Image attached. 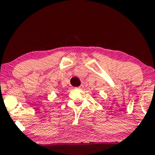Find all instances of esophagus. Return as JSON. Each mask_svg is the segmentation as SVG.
<instances>
[{"label":"esophagus","instance_id":"obj_1","mask_svg":"<svg viewBox=\"0 0 155 155\" xmlns=\"http://www.w3.org/2000/svg\"><path fill=\"white\" fill-rule=\"evenodd\" d=\"M84 88V86L81 84V85H80L79 87H77V89H83Z\"/></svg>","mask_w":155,"mask_h":155}]
</instances>
